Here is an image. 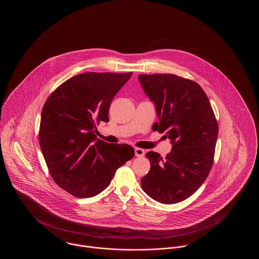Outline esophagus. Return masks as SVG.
I'll return each instance as SVG.
<instances>
[{"mask_svg": "<svg viewBox=\"0 0 259 259\" xmlns=\"http://www.w3.org/2000/svg\"><path fill=\"white\" fill-rule=\"evenodd\" d=\"M135 154L137 157H143L145 155V149L140 148H135Z\"/></svg>", "mask_w": 259, "mask_h": 259, "instance_id": "34e87169", "label": "esophagus"}]
</instances>
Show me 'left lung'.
Masks as SVG:
<instances>
[{
  "label": "left lung",
  "mask_w": 259,
  "mask_h": 259,
  "mask_svg": "<svg viewBox=\"0 0 259 259\" xmlns=\"http://www.w3.org/2000/svg\"><path fill=\"white\" fill-rule=\"evenodd\" d=\"M155 104L159 121L152 130L171 140L170 153L162 158L148 151L149 172L141 180L148 196L175 204L191 196L211 169L219 125L208 96L197 82L172 74H139Z\"/></svg>",
  "instance_id": "8db88e82"
}]
</instances>
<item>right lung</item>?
I'll list each match as a JSON object with an SVG mask.
<instances>
[{
    "instance_id": "1",
    "label": "right lung",
    "mask_w": 259,
    "mask_h": 259,
    "mask_svg": "<svg viewBox=\"0 0 259 259\" xmlns=\"http://www.w3.org/2000/svg\"><path fill=\"white\" fill-rule=\"evenodd\" d=\"M133 73L77 74L57 87L41 111L38 142L51 178L77 198L93 197L116 170L134 157L126 144L97 139V125L109 121L111 101Z\"/></svg>"
}]
</instances>
